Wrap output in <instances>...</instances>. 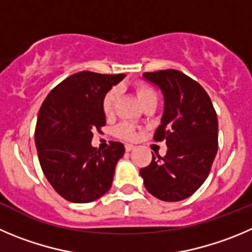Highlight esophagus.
Here are the masks:
<instances>
[{
    "label": "esophagus",
    "instance_id": "34e87169",
    "mask_svg": "<svg viewBox=\"0 0 252 252\" xmlns=\"http://www.w3.org/2000/svg\"><path fill=\"white\" fill-rule=\"evenodd\" d=\"M134 148H135V147H134L133 144H126V152H131V150H133Z\"/></svg>",
    "mask_w": 252,
    "mask_h": 252
}]
</instances>
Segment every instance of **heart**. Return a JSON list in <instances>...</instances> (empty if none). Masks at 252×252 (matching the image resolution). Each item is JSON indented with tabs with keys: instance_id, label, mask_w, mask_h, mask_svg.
<instances>
[{
	"instance_id": "1",
	"label": "heart",
	"mask_w": 252,
	"mask_h": 252,
	"mask_svg": "<svg viewBox=\"0 0 252 252\" xmlns=\"http://www.w3.org/2000/svg\"><path fill=\"white\" fill-rule=\"evenodd\" d=\"M137 94L139 100L142 102V104H144L145 102L150 99H157V93L153 88L145 86V84H138L137 86ZM119 98V91L117 88H112L110 91H108L105 93V95L103 97L102 100V109L107 117L114 114L115 107H117V102H118ZM115 134L118 137L123 138V139H134L135 138V130H134V126L129 123H123L121 126H117L115 129Z\"/></svg>"
}]
</instances>
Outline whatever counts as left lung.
I'll use <instances>...</instances> for the list:
<instances>
[{
  "label": "left lung",
  "mask_w": 252,
  "mask_h": 252,
  "mask_svg": "<svg viewBox=\"0 0 252 252\" xmlns=\"http://www.w3.org/2000/svg\"><path fill=\"white\" fill-rule=\"evenodd\" d=\"M143 78L160 89L164 110L154 139L166 140L165 157L140 169L145 189L163 201L194 194L210 173L218 153V117L205 89L175 69L147 72Z\"/></svg>",
  "instance_id": "1"
}]
</instances>
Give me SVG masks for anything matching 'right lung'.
<instances>
[{
    "label": "right lung",
    "mask_w": 252,
    "mask_h": 252,
    "mask_svg": "<svg viewBox=\"0 0 252 252\" xmlns=\"http://www.w3.org/2000/svg\"><path fill=\"white\" fill-rule=\"evenodd\" d=\"M126 74L79 72L61 82L42 104L34 142L49 184L70 203H91L112 187L115 165L124 145L92 147L93 131L105 126L102 100Z\"/></svg>",
    "instance_id": "obj_1"
}]
</instances>
